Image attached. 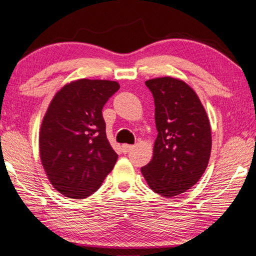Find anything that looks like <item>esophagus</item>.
Here are the masks:
<instances>
[{
	"mask_svg": "<svg viewBox=\"0 0 256 256\" xmlns=\"http://www.w3.org/2000/svg\"><path fill=\"white\" fill-rule=\"evenodd\" d=\"M134 146L133 145H128V144H123L122 145V151H123V153H128L130 151H131V150L133 148Z\"/></svg>",
	"mask_w": 256,
	"mask_h": 256,
	"instance_id": "1",
	"label": "esophagus"
}]
</instances>
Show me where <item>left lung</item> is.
I'll use <instances>...</instances> for the list:
<instances>
[{"instance_id":"8db88e82","label":"left lung","mask_w":256,"mask_h":256,"mask_svg":"<svg viewBox=\"0 0 256 256\" xmlns=\"http://www.w3.org/2000/svg\"><path fill=\"white\" fill-rule=\"evenodd\" d=\"M155 105L153 158L141 168L148 186L165 198L186 192L203 175L212 148L211 126L198 96L173 78L148 80Z\"/></svg>"}]
</instances>
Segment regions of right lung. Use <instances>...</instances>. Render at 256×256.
Segmentation results:
<instances>
[{
	"instance_id": "right-lung-1",
	"label": "right lung",
	"mask_w": 256,
	"mask_h": 256,
	"mask_svg": "<svg viewBox=\"0 0 256 256\" xmlns=\"http://www.w3.org/2000/svg\"><path fill=\"white\" fill-rule=\"evenodd\" d=\"M118 88L114 81L78 80L50 104L40 131V156L50 182L64 196H90L116 163L102 110Z\"/></svg>"
}]
</instances>
